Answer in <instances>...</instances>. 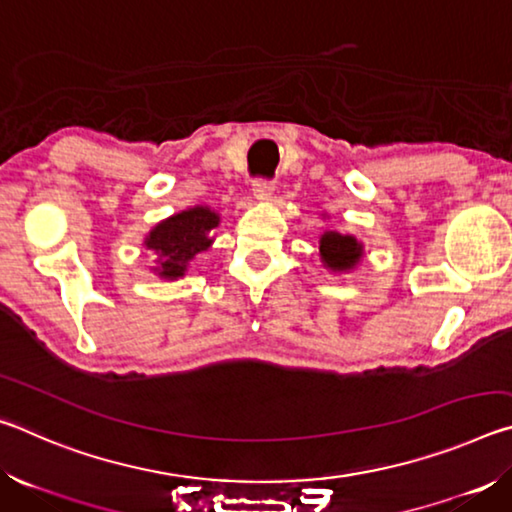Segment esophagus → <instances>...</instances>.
Returning <instances> with one entry per match:
<instances>
[{"label": "esophagus", "instance_id": "34e87169", "mask_svg": "<svg viewBox=\"0 0 512 512\" xmlns=\"http://www.w3.org/2000/svg\"><path fill=\"white\" fill-rule=\"evenodd\" d=\"M273 189H275L273 180H268V178H255L253 180V194L257 198H268L273 194Z\"/></svg>", "mask_w": 512, "mask_h": 512}]
</instances>
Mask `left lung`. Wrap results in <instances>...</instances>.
Returning <instances> with one entry per match:
<instances>
[{"label": "left lung", "instance_id": "obj_1", "mask_svg": "<svg viewBox=\"0 0 512 512\" xmlns=\"http://www.w3.org/2000/svg\"><path fill=\"white\" fill-rule=\"evenodd\" d=\"M320 257L334 271H348L361 257V244L354 237L339 235V232H325L320 237Z\"/></svg>", "mask_w": 512, "mask_h": 512}]
</instances>
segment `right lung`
Wrapping results in <instances>:
<instances>
[{
  "instance_id": "right-lung-1",
  "label": "right lung",
  "mask_w": 512,
  "mask_h": 512,
  "mask_svg": "<svg viewBox=\"0 0 512 512\" xmlns=\"http://www.w3.org/2000/svg\"><path fill=\"white\" fill-rule=\"evenodd\" d=\"M219 225L210 207H192L162 221L146 237V248L160 255L158 273L162 277H180L187 271L189 259L210 248V230Z\"/></svg>"
}]
</instances>
